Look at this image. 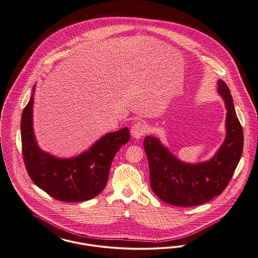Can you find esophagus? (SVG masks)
<instances>
[{
    "label": "esophagus",
    "mask_w": 258,
    "mask_h": 258,
    "mask_svg": "<svg viewBox=\"0 0 258 258\" xmlns=\"http://www.w3.org/2000/svg\"><path fill=\"white\" fill-rule=\"evenodd\" d=\"M147 132H148V127L143 122L135 123L131 128V134L133 137L136 138V139L145 136L147 134Z\"/></svg>",
    "instance_id": "1"
}]
</instances>
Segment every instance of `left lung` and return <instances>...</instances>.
Returning a JSON list of instances; mask_svg holds the SVG:
<instances>
[{"mask_svg": "<svg viewBox=\"0 0 258 258\" xmlns=\"http://www.w3.org/2000/svg\"><path fill=\"white\" fill-rule=\"evenodd\" d=\"M218 92L227 108V135L209 161L187 164L177 159L156 138L147 136L144 140L151 187L166 204L189 207L207 203L222 194L236 170L243 148L242 127L230 90L222 80H218Z\"/></svg>", "mask_w": 258, "mask_h": 258, "instance_id": "left-lung-1", "label": "left lung"}]
</instances>
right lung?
I'll use <instances>...</instances> for the list:
<instances>
[{
    "label": "right lung",
    "mask_w": 258,
    "mask_h": 258,
    "mask_svg": "<svg viewBox=\"0 0 258 258\" xmlns=\"http://www.w3.org/2000/svg\"><path fill=\"white\" fill-rule=\"evenodd\" d=\"M33 96L23 108L20 124L22 155L30 179L40 189L60 202L77 203L97 197L106 185L114 155L130 140L129 129L125 127L106 134L77 157L55 158L42 152L35 141Z\"/></svg>",
    "instance_id": "right-lung-1"
}]
</instances>
